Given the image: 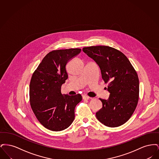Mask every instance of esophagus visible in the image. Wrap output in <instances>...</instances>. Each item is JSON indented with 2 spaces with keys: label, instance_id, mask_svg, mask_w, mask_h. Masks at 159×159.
Here are the masks:
<instances>
[{
  "label": "esophagus",
  "instance_id": "esophagus-1",
  "mask_svg": "<svg viewBox=\"0 0 159 159\" xmlns=\"http://www.w3.org/2000/svg\"><path fill=\"white\" fill-rule=\"evenodd\" d=\"M90 98H91L87 96V95H83V99H84V100H88V99Z\"/></svg>",
  "mask_w": 159,
  "mask_h": 159
}]
</instances>
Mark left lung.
Listing matches in <instances>:
<instances>
[{
	"instance_id": "8db88e82",
	"label": "left lung",
	"mask_w": 159,
	"mask_h": 159,
	"mask_svg": "<svg viewBox=\"0 0 159 159\" xmlns=\"http://www.w3.org/2000/svg\"><path fill=\"white\" fill-rule=\"evenodd\" d=\"M83 51L98 65L102 78L108 83V99L99 98L102 107L96 117L107 126H120L130 118L139 99V79L128 58L107 46L84 47Z\"/></svg>"
}]
</instances>
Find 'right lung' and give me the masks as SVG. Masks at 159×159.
<instances>
[{"instance_id":"obj_1","label":"right lung","mask_w":159,"mask_h":159,"mask_svg":"<svg viewBox=\"0 0 159 159\" xmlns=\"http://www.w3.org/2000/svg\"><path fill=\"white\" fill-rule=\"evenodd\" d=\"M81 49L54 50L48 53L33 73L30 83L31 109L46 129L61 131L75 119V109L82 97L62 95L61 86L68 78L66 64Z\"/></svg>"}]
</instances>
